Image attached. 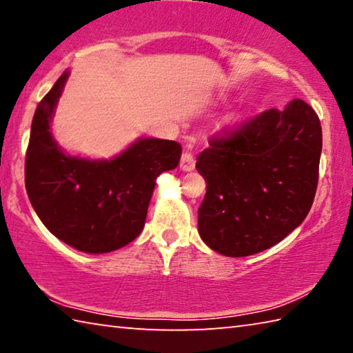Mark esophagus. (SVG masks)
<instances>
[{
    "label": "esophagus",
    "mask_w": 353,
    "mask_h": 353,
    "mask_svg": "<svg viewBox=\"0 0 353 353\" xmlns=\"http://www.w3.org/2000/svg\"><path fill=\"white\" fill-rule=\"evenodd\" d=\"M194 165H196V160L193 157V154H191V146L188 145L187 149H185L183 154H182L181 170L182 171H193L194 170Z\"/></svg>",
    "instance_id": "esophagus-1"
}]
</instances>
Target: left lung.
Segmentation results:
<instances>
[{"instance_id":"left-lung-1","label":"left lung","mask_w":353,"mask_h":353,"mask_svg":"<svg viewBox=\"0 0 353 353\" xmlns=\"http://www.w3.org/2000/svg\"><path fill=\"white\" fill-rule=\"evenodd\" d=\"M322 129L305 101L261 112L198 155L207 191L198 230L208 248L248 256L291 234L312 208L319 177Z\"/></svg>"}]
</instances>
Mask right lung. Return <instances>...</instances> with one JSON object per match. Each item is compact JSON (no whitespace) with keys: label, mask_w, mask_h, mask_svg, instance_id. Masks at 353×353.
<instances>
[{"label":"right lung","mask_w":353,"mask_h":353,"mask_svg":"<svg viewBox=\"0 0 353 353\" xmlns=\"http://www.w3.org/2000/svg\"><path fill=\"white\" fill-rule=\"evenodd\" d=\"M68 71L35 109L26 151L25 183L41 223L59 240L87 254L134 241L145 227L155 179L179 165L177 141L139 139L112 160L65 154L51 135V118Z\"/></svg>","instance_id":"obj_1"}]
</instances>
